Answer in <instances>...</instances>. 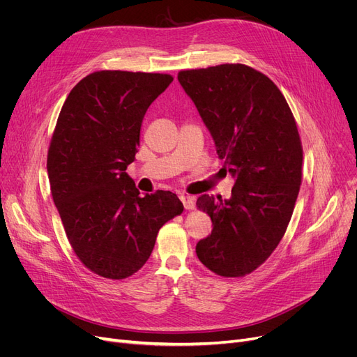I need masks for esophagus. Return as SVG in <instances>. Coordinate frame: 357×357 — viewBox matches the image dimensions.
Wrapping results in <instances>:
<instances>
[{"mask_svg":"<svg viewBox=\"0 0 357 357\" xmlns=\"http://www.w3.org/2000/svg\"><path fill=\"white\" fill-rule=\"evenodd\" d=\"M179 198H181V201L183 204L185 210H194L195 208V199H194V197H191V195H181Z\"/></svg>","mask_w":357,"mask_h":357,"instance_id":"esophagus-1","label":"esophagus"}]
</instances>
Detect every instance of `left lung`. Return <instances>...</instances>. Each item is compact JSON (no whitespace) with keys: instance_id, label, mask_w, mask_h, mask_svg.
I'll use <instances>...</instances> for the list:
<instances>
[{"instance_id":"8db88e82","label":"left lung","mask_w":357,"mask_h":357,"mask_svg":"<svg viewBox=\"0 0 357 357\" xmlns=\"http://www.w3.org/2000/svg\"><path fill=\"white\" fill-rule=\"evenodd\" d=\"M178 79L236 176L230 199L201 195L213 231L197 245L215 275L241 278L265 264L282 240L303 179V144L279 88L248 65L186 69Z\"/></svg>"}]
</instances>
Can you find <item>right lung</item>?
Masks as SVG:
<instances>
[{"mask_svg":"<svg viewBox=\"0 0 357 357\" xmlns=\"http://www.w3.org/2000/svg\"><path fill=\"white\" fill-rule=\"evenodd\" d=\"M174 81L167 73L92 72L72 88L47 150V175L72 250L107 279L136 273L163 224L183 205L171 191L140 197L135 162L149 105Z\"/></svg>","mask_w":357,"mask_h":357,"instance_id":"add662e5","label":"right lung"}]
</instances>
